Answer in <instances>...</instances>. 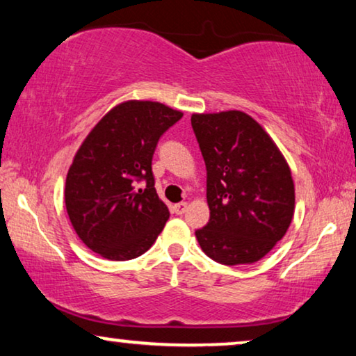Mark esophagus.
I'll return each instance as SVG.
<instances>
[{
  "instance_id": "esophagus-1",
  "label": "esophagus",
  "mask_w": 356,
  "mask_h": 356,
  "mask_svg": "<svg viewBox=\"0 0 356 356\" xmlns=\"http://www.w3.org/2000/svg\"><path fill=\"white\" fill-rule=\"evenodd\" d=\"M186 209H188V202H179L173 206V212L177 213V216H183V213L186 212Z\"/></svg>"
}]
</instances>
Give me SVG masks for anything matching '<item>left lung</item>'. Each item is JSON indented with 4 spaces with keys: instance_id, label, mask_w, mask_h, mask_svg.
I'll return each mask as SVG.
<instances>
[{
    "instance_id": "8db88e82",
    "label": "left lung",
    "mask_w": 356,
    "mask_h": 356,
    "mask_svg": "<svg viewBox=\"0 0 356 356\" xmlns=\"http://www.w3.org/2000/svg\"><path fill=\"white\" fill-rule=\"evenodd\" d=\"M207 170L211 218L196 232L202 251L227 266L252 264L280 241L295 212L289 163L264 128L238 110L194 113Z\"/></svg>"
}]
</instances>
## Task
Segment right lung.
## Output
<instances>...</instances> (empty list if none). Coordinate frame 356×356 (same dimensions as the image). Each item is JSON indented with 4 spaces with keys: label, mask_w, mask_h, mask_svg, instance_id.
<instances>
[{
    "label": "right lung",
    "mask_w": 356,
    "mask_h": 356,
    "mask_svg": "<svg viewBox=\"0 0 356 356\" xmlns=\"http://www.w3.org/2000/svg\"><path fill=\"white\" fill-rule=\"evenodd\" d=\"M181 116L160 102L128 100L87 134L67 172L65 202L89 250L128 261L157 240L170 212L154 188L152 157L160 136Z\"/></svg>",
    "instance_id": "1"
}]
</instances>
